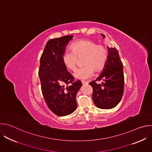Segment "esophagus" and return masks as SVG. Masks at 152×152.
Wrapping results in <instances>:
<instances>
[{
    "label": "esophagus",
    "instance_id": "esophagus-1",
    "mask_svg": "<svg viewBox=\"0 0 152 152\" xmlns=\"http://www.w3.org/2000/svg\"><path fill=\"white\" fill-rule=\"evenodd\" d=\"M82 84H88V82L87 81H85V80H82Z\"/></svg>",
    "mask_w": 152,
    "mask_h": 152
}]
</instances>
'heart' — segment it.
Returning <instances> with one entry per match:
<instances>
[{
    "label": "heart",
    "instance_id": "1",
    "mask_svg": "<svg viewBox=\"0 0 152 152\" xmlns=\"http://www.w3.org/2000/svg\"><path fill=\"white\" fill-rule=\"evenodd\" d=\"M72 52H65L61 57L64 66L67 69L74 71L77 62V58L84 57L82 64L84 67L74 73L77 79H85L91 77L94 72L101 71L106 66L108 53L102 45L90 39L78 40L72 45Z\"/></svg>",
    "mask_w": 152,
    "mask_h": 152
}]
</instances>
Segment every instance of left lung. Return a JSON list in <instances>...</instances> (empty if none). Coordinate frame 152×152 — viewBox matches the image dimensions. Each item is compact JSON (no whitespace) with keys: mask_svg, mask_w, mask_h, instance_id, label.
Masks as SVG:
<instances>
[{"mask_svg":"<svg viewBox=\"0 0 152 152\" xmlns=\"http://www.w3.org/2000/svg\"><path fill=\"white\" fill-rule=\"evenodd\" d=\"M107 61L101 75L89 83L93 90L94 103L101 109L115 107L121 100L124 92L123 66L118 52L115 48L107 47ZM97 81H101L102 83L97 84Z\"/></svg>","mask_w":152,"mask_h":152,"instance_id":"obj_1","label":"left lung"}]
</instances>
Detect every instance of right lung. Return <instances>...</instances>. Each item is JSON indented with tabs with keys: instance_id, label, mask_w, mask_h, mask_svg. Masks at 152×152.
I'll list each match as a JSON object with an SVG mask.
<instances>
[{
	"instance_id": "obj_1",
	"label": "right lung",
	"mask_w": 152,
	"mask_h": 152,
	"mask_svg": "<svg viewBox=\"0 0 152 152\" xmlns=\"http://www.w3.org/2000/svg\"><path fill=\"white\" fill-rule=\"evenodd\" d=\"M73 35L49 39L40 58L38 76L41 91L49 109L58 116L73 113L76 94L82 86L64 66L61 57Z\"/></svg>"
}]
</instances>
